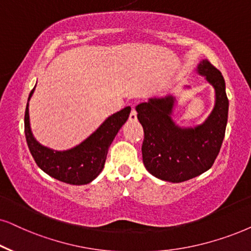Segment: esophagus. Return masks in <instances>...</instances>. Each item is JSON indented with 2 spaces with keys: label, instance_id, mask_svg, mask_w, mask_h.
Returning <instances> with one entry per match:
<instances>
[{
  "label": "esophagus",
  "instance_id": "obj_1",
  "mask_svg": "<svg viewBox=\"0 0 251 251\" xmlns=\"http://www.w3.org/2000/svg\"><path fill=\"white\" fill-rule=\"evenodd\" d=\"M129 120L131 122H133V121H136V120H137V113H136V110L135 109H132L131 110V113H130V115H129Z\"/></svg>",
  "mask_w": 251,
  "mask_h": 251
}]
</instances>
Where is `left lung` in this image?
Segmentation results:
<instances>
[{
    "instance_id": "8db88e82",
    "label": "left lung",
    "mask_w": 251,
    "mask_h": 251,
    "mask_svg": "<svg viewBox=\"0 0 251 251\" xmlns=\"http://www.w3.org/2000/svg\"><path fill=\"white\" fill-rule=\"evenodd\" d=\"M196 73L214 90L213 109L201 125L182 126L174 121L177 98L173 94L149 98L136 106L144 129L143 162L150 174L162 181L178 183L209 171L225 137L228 118L225 79L207 60L198 63Z\"/></svg>"
}]
</instances>
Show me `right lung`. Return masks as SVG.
Listing matches in <instances>:
<instances>
[{
    "label": "right lung",
    "mask_w": 251,
    "mask_h": 251,
    "mask_svg": "<svg viewBox=\"0 0 251 251\" xmlns=\"http://www.w3.org/2000/svg\"><path fill=\"white\" fill-rule=\"evenodd\" d=\"M34 89L28 96L24 126L26 142L38 167L50 176L68 184L82 185L92 182L101 173L109 146L128 120L131 107H125L120 112L108 116L96 131L78 145L64 151H57L40 144L32 133L28 101Z\"/></svg>",
    "instance_id": "right-lung-1"
}]
</instances>
